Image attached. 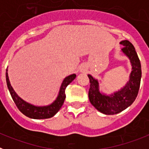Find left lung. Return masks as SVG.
Returning a JSON list of instances; mask_svg holds the SVG:
<instances>
[{
	"label": "left lung",
	"mask_w": 149,
	"mask_h": 149,
	"mask_svg": "<svg viewBox=\"0 0 149 149\" xmlns=\"http://www.w3.org/2000/svg\"><path fill=\"white\" fill-rule=\"evenodd\" d=\"M123 45L121 52L125 55L131 65L129 80L120 89L110 94L100 91L99 82L96 78L88 74L90 82L89 99L90 103L99 112L105 115H114L123 111L131 106L136 96L140 86L142 77L141 64L134 48L129 41H121Z\"/></svg>",
	"instance_id": "left-lung-1"
}]
</instances>
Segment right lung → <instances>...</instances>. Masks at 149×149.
I'll return each instance as SVG.
<instances>
[{
  "label": "right lung",
  "instance_id": "right-lung-1",
  "mask_svg": "<svg viewBox=\"0 0 149 149\" xmlns=\"http://www.w3.org/2000/svg\"><path fill=\"white\" fill-rule=\"evenodd\" d=\"M7 72L8 69H6V84H7L8 89L10 91V95H11L12 98H13V101L15 102V105L17 106L18 110H20L24 115H25L26 116L29 117L30 119H49V118L53 117L60 110V109L61 108V107L63 106V103H64V101L65 99V88L76 77V74H72L65 77V78L63 79V82H62L58 95L56 96V99L52 103L48 105L37 106V105H34L29 103V102H27V101L23 100L18 95V94L13 89V86H11Z\"/></svg>",
  "mask_w": 149,
  "mask_h": 149
}]
</instances>
